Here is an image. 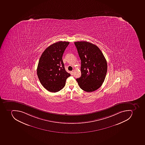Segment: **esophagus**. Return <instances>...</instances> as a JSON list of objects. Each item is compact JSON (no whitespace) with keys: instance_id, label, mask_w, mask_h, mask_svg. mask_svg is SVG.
I'll return each mask as SVG.
<instances>
[{"instance_id":"1","label":"esophagus","mask_w":145,"mask_h":145,"mask_svg":"<svg viewBox=\"0 0 145 145\" xmlns=\"http://www.w3.org/2000/svg\"><path fill=\"white\" fill-rule=\"evenodd\" d=\"M74 71H72L71 72V74H72L73 75V74H74Z\"/></svg>"}]
</instances>
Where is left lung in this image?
<instances>
[{"mask_svg": "<svg viewBox=\"0 0 145 145\" xmlns=\"http://www.w3.org/2000/svg\"><path fill=\"white\" fill-rule=\"evenodd\" d=\"M81 60V77L76 79L80 87L85 91H94L104 81L107 64L102 52L96 45L87 41L74 42Z\"/></svg>", "mask_w": 145, "mask_h": 145, "instance_id": "8db88e82", "label": "left lung"}]
</instances>
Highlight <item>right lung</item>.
<instances>
[{
  "label": "right lung",
  "instance_id": "1",
  "mask_svg": "<svg viewBox=\"0 0 145 145\" xmlns=\"http://www.w3.org/2000/svg\"><path fill=\"white\" fill-rule=\"evenodd\" d=\"M70 42L59 41L45 49L41 56L37 73L41 85L51 92L62 89L71 74L66 72L62 56Z\"/></svg>",
  "mask_w": 145,
  "mask_h": 145
}]
</instances>
